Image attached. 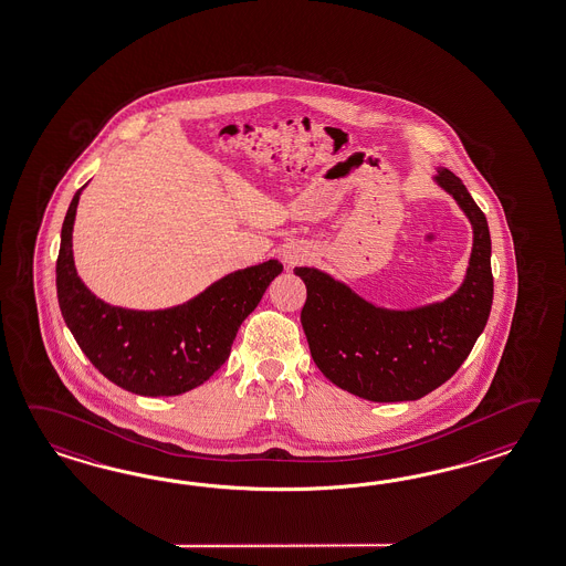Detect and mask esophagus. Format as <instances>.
I'll list each match as a JSON object with an SVG mask.
<instances>
[{"label": "esophagus", "mask_w": 566, "mask_h": 566, "mask_svg": "<svg viewBox=\"0 0 566 566\" xmlns=\"http://www.w3.org/2000/svg\"><path fill=\"white\" fill-rule=\"evenodd\" d=\"M282 258H284V263H286V265L294 268V265H298V263H303L308 260V251H306L303 245H296V243H292V245H289V248L284 249Z\"/></svg>", "instance_id": "obj_1"}]
</instances>
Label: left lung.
<instances>
[{"instance_id":"obj_1","label":"left lung","mask_w":566,"mask_h":566,"mask_svg":"<svg viewBox=\"0 0 566 566\" xmlns=\"http://www.w3.org/2000/svg\"><path fill=\"white\" fill-rule=\"evenodd\" d=\"M436 181L467 212L474 231L462 286L441 303L388 311L359 298L315 268H296L306 286L301 323L318 370L333 385L374 400H417L454 376L483 333L493 304L491 234L483 210L450 169Z\"/></svg>"}]
</instances>
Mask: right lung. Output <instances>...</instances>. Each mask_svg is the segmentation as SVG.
I'll list each match as a JSON object with an SVG mask.
<instances>
[{
	"mask_svg": "<svg viewBox=\"0 0 566 566\" xmlns=\"http://www.w3.org/2000/svg\"><path fill=\"white\" fill-rule=\"evenodd\" d=\"M80 193L61 229L56 296L83 354L111 382L143 397H174L207 382L229 358L241 323L282 274V263L270 260L239 270L166 311L111 306L85 289L75 272L71 233Z\"/></svg>",
	"mask_w": 566,
	"mask_h": 566,
	"instance_id": "obj_1",
	"label": "right lung"
}]
</instances>
